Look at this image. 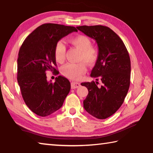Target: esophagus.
Segmentation results:
<instances>
[{
  "mask_svg": "<svg viewBox=\"0 0 153 153\" xmlns=\"http://www.w3.org/2000/svg\"><path fill=\"white\" fill-rule=\"evenodd\" d=\"M81 86L79 82H75V81H72L71 82V88L72 89H76V88H78Z\"/></svg>",
  "mask_w": 153,
  "mask_h": 153,
  "instance_id": "1",
  "label": "esophagus"
}]
</instances>
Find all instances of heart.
<instances>
[{
  "instance_id": "1",
  "label": "heart",
  "mask_w": 153,
  "mask_h": 153,
  "mask_svg": "<svg viewBox=\"0 0 153 153\" xmlns=\"http://www.w3.org/2000/svg\"><path fill=\"white\" fill-rule=\"evenodd\" d=\"M69 42L81 50L79 62L68 63L62 68V73L71 79H78L86 72V62L89 65H93L99 58V50L91 45V40L84 35L72 37ZM66 46L62 41L56 43L54 47V57L59 63H62L65 60Z\"/></svg>"
}]
</instances>
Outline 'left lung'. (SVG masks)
Returning a JSON list of instances; mask_svg holds the SVG:
<instances>
[{
  "instance_id": "8db88e82",
  "label": "left lung",
  "mask_w": 153,
  "mask_h": 153,
  "mask_svg": "<svg viewBox=\"0 0 153 153\" xmlns=\"http://www.w3.org/2000/svg\"><path fill=\"white\" fill-rule=\"evenodd\" d=\"M76 28L97 44L99 58L91 76L102 82L99 87L98 82H82L89 91L83 101L84 108L96 118L106 119L121 107L129 89V53L121 38L108 27L83 25Z\"/></svg>"
}]
</instances>
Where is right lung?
<instances>
[{"label": "right lung", "mask_w": 153, "mask_h": 153, "mask_svg": "<svg viewBox=\"0 0 153 153\" xmlns=\"http://www.w3.org/2000/svg\"><path fill=\"white\" fill-rule=\"evenodd\" d=\"M73 31H77L74 27L43 24L26 37L20 48L17 81L25 104L37 116H48L58 110L71 90V83L64 76L56 77L54 83L48 81L46 71L58 74L54 67L55 45Z\"/></svg>", "instance_id": "right-lung-1"}]
</instances>
